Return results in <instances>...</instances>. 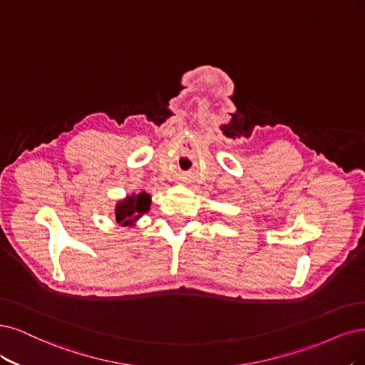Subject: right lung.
I'll list each match as a JSON object with an SVG mask.
<instances>
[{"instance_id":"add662e5","label":"right lung","mask_w":365,"mask_h":365,"mask_svg":"<svg viewBox=\"0 0 365 365\" xmlns=\"http://www.w3.org/2000/svg\"><path fill=\"white\" fill-rule=\"evenodd\" d=\"M152 198L147 192L132 194L115 205V221L121 227H132L150 209Z\"/></svg>"}]
</instances>
